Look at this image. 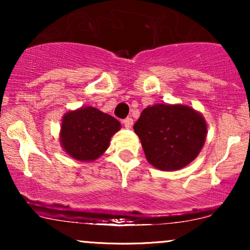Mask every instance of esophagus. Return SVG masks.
Returning <instances> with one entry per match:
<instances>
[{"label": "esophagus", "instance_id": "34e87169", "mask_svg": "<svg viewBox=\"0 0 250 250\" xmlns=\"http://www.w3.org/2000/svg\"><path fill=\"white\" fill-rule=\"evenodd\" d=\"M133 123H134V121L131 117H127V119L123 120V125H125V127L127 129H130L131 127H133Z\"/></svg>", "mask_w": 250, "mask_h": 250}]
</instances>
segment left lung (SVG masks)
<instances>
[{"instance_id":"1","label":"left lung","mask_w":250,"mask_h":250,"mask_svg":"<svg viewBox=\"0 0 250 250\" xmlns=\"http://www.w3.org/2000/svg\"><path fill=\"white\" fill-rule=\"evenodd\" d=\"M146 159L160 170H179L194 161L207 137V122L185 104L149 105L134 125Z\"/></svg>"}]
</instances>
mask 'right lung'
Segmentation results:
<instances>
[{
  "label": "right lung",
  "mask_w": 250,
  "mask_h": 250,
  "mask_svg": "<svg viewBox=\"0 0 250 250\" xmlns=\"http://www.w3.org/2000/svg\"><path fill=\"white\" fill-rule=\"evenodd\" d=\"M120 129L121 123L115 117L95 107H81L63 115L60 145L76 161H95L104 154L111 136Z\"/></svg>",
  "instance_id": "1"
}]
</instances>
